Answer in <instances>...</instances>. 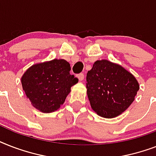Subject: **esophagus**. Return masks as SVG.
<instances>
[{
	"instance_id": "1",
	"label": "esophagus",
	"mask_w": 156,
	"mask_h": 156,
	"mask_svg": "<svg viewBox=\"0 0 156 156\" xmlns=\"http://www.w3.org/2000/svg\"><path fill=\"white\" fill-rule=\"evenodd\" d=\"M78 78L80 81H83V79H84V73H80L79 74H78Z\"/></svg>"
}]
</instances>
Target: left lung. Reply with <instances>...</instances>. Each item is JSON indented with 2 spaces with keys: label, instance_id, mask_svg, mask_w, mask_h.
Here are the masks:
<instances>
[{
  "label": "left lung",
  "instance_id": "1",
  "mask_svg": "<svg viewBox=\"0 0 156 156\" xmlns=\"http://www.w3.org/2000/svg\"><path fill=\"white\" fill-rule=\"evenodd\" d=\"M87 89L93 110L99 116L112 118L133 102L139 85L122 66L101 60L95 61L87 73Z\"/></svg>",
  "mask_w": 156,
  "mask_h": 156
}]
</instances>
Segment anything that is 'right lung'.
<instances>
[{"mask_svg": "<svg viewBox=\"0 0 156 156\" xmlns=\"http://www.w3.org/2000/svg\"><path fill=\"white\" fill-rule=\"evenodd\" d=\"M66 60L54 59L36 64L22 78V85L31 104L43 112H52L61 107L78 79L70 73Z\"/></svg>", "mask_w": 156, "mask_h": 156, "instance_id": "1", "label": "right lung"}]
</instances>
